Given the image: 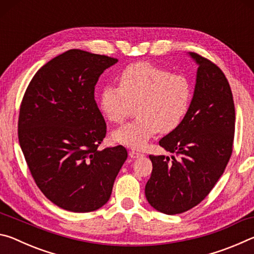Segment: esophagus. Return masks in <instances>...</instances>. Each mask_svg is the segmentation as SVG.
Instances as JSON below:
<instances>
[{"label": "esophagus", "mask_w": 254, "mask_h": 254, "mask_svg": "<svg viewBox=\"0 0 254 254\" xmlns=\"http://www.w3.org/2000/svg\"><path fill=\"white\" fill-rule=\"evenodd\" d=\"M128 156L133 159H136V158H140V157H143V153H141L139 151H135V150H131L130 152H128Z\"/></svg>", "instance_id": "esophagus-1"}]
</instances>
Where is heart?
<instances>
[{
    "label": "heart",
    "instance_id": "1",
    "mask_svg": "<svg viewBox=\"0 0 254 254\" xmlns=\"http://www.w3.org/2000/svg\"><path fill=\"white\" fill-rule=\"evenodd\" d=\"M191 81L188 77L141 62L127 66L119 77V87L106 86L98 105L104 118L122 123L136 105L135 121L112 133L115 142L136 150L143 149L158 131L176 130L191 104Z\"/></svg>",
    "mask_w": 254,
    "mask_h": 254
}]
</instances>
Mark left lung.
<instances>
[{
    "instance_id": "left-lung-1",
    "label": "left lung",
    "mask_w": 254,
    "mask_h": 254,
    "mask_svg": "<svg viewBox=\"0 0 254 254\" xmlns=\"http://www.w3.org/2000/svg\"><path fill=\"white\" fill-rule=\"evenodd\" d=\"M197 68L194 96L180 126L159 141L174 153L149 156L145 197L154 209L175 215L195 207L224 173L233 151L235 109L225 75L214 63L189 53Z\"/></svg>"
}]
</instances>
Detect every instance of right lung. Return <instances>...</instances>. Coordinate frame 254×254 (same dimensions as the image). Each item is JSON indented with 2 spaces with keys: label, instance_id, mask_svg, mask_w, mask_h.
<instances>
[{
  "label": "right lung",
  "instance_id": "right-lung-1",
  "mask_svg": "<svg viewBox=\"0 0 254 254\" xmlns=\"http://www.w3.org/2000/svg\"><path fill=\"white\" fill-rule=\"evenodd\" d=\"M117 63L70 49L42 66L24 93L20 147L37 186L63 209L87 213L105 205L127 158L122 145L98 149L106 123L94 91L103 71Z\"/></svg>",
  "mask_w": 254,
  "mask_h": 254
}]
</instances>
